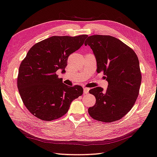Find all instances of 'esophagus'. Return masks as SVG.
I'll use <instances>...</instances> for the list:
<instances>
[{
  "mask_svg": "<svg viewBox=\"0 0 157 157\" xmlns=\"http://www.w3.org/2000/svg\"><path fill=\"white\" fill-rule=\"evenodd\" d=\"M89 90H90V88H87V87H84V94H87L88 93Z\"/></svg>",
  "mask_w": 157,
  "mask_h": 157,
  "instance_id": "34e87169",
  "label": "esophagus"
}]
</instances>
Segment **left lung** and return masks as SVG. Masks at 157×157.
I'll use <instances>...</instances> for the list:
<instances>
[{"mask_svg":"<svg viewBox=\"0 0 157 157\" xmlns=\"http://www.w3.org/2000/svg\"><path fill=\"white\" fill-rule=\"evenodd\" d=\"M93 51L97 73L103 71L108 82L106 90L101 87L89 90L96 103L88 108L92 118L104 122L121 119L130 111L139 94L142 82L140 63L135 52L117 38L92 35L84 43Z\"/></svg>","mask_w":157,"mask_h":157,"instance_id":"left-lung-1","label":"left lung"}]
</instances>
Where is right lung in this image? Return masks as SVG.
Here are the masks:
<instances>
[{
	"label": "right lung",
	"instance_id": "obj_1",
	"mask_svg": "<svg viewBox=\"0 0 157 157\" xmlns=\"http://www.w3.org/2000/svg\"><path fill=\"white\" fill-rule=\"evenodd\" d=\"M87 37L53 36L28 52L19 68L17 88L24 105L36 118L51 121L62 117L72 101L83 94L82 86L64 84L56 71H65L69 55L79 50Z\"/></svg>",
	"mask_w": 157,
	"mask_h": 157
}]
</instances>
